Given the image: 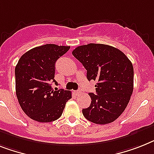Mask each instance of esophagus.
I'll list each match as a JSON object with an SVG mask.
<instances>
[{
    "label": "esophagus",
    "instance_id": "esophagus-1",
    "mask_svg": "<svg viewBox=\"0 0 154 154\" xmlns=\"http://www.w3.org/2000/svg\"><path fill=\"white\" fill-rule=\"evenodd\" d=\"M80 93H81V91H75V94L76 95H79V94H80Z\"/></svg>",
    "mask_w": 154,
    "mask_h": 154
}]
</instances>
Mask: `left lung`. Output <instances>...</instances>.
<instances>
[{"instance_id": "1", "label": "left lung", "mask_w": 154, "mask_h": 154, "mask_svg": "<svg viewBox=\"0 0 154 154\" xmlns=\"http://www.w3.org/2000/svg\"><path fill=\"white\" fill-rule=\"evenodd\" d=\"M72 55L87 71V79L97 81L96 94L89 93L91 104L82 109L83 116L97 124L113 122L125 110L133 92L131 60L115 47L94 43L78 46Z\"/></svg>"}]
</instances>
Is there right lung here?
Listing matches in <instances>:
<instances>
[{
  "label": "right lung",
  "instance_id": "1",
  "mask_svg": "<svg viewBox=\"0 0 154 154\" xmlns=\"http://www.w3.org/2000/svg\"><path fill=\"white\" fill-rule=\"evenodd\" d=\"M70 46L46 44L33 48L19 60L15 68L18 101L26 116L35 121L49 123L59 119L72 93L54 91L55 63Z\"/></svg>",
  "mask_w": 154,
  "mask_h": 154
}]
</instances>
